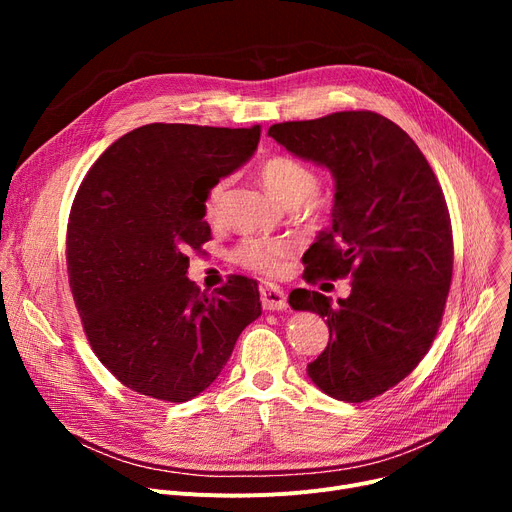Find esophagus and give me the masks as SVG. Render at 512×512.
I'll return each mask as SVG.
<instances>
[{
	"label": "esophagus",
	"instance_id": "obj_1",
	"mask_svg": "<svg viewBox=\"0 0 512 512\" xmlns=\"http://www.w3.org/2000/svg\"><path fill=\"white\" fill-rule=\"evenodd\" d=\"M259 297H261V307L267 311H282L288 307L286 294L274 284H263L259 288Z\"/></svg>",
	"mask_w": 512,
	"mask_h": 512
}]
</instances>
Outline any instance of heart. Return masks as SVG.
Wrapping results in <instances>:
<instances>
[{
	"label": "heart",
	"mask_w": 512,
	"mask_h": 512,
	"mask_svg": "<svg viewBox=\"0 0 512 512\" xmlns=\"http://www.w3.org/2000/svg\"><path fill=\"white\" fill-rule=\"evenodd\" d=\"M259 178L280 203L288 207H299L309 220H319L332 211L334 199L330 193L319 191L317 170L305 159L294 155H270L259 164ZM228 186V178H218L203 197L205 220H215L220 213V203ZM297 253L288 240H270L249 236L240 240L234 249V259L247 270L261 276H282L288 270L290 259Z\"/></svg>",
	"instance_id": "1"
}]
</instances>
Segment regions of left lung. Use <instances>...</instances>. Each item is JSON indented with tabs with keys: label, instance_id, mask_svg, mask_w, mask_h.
Returning <instances> with one entry per match:
<instances>
[{
	"label": "left lung",
	"instance_id": "left-lung-1",
	"mask_svg": "<svg viewBox=\"0 0 512 512\" xmlns=\"http://www.w3.org/2000/svg\"><path fill=\"white\" fill-rule=\"evenodd\" d=\"M267 134L336 180L332 228L305 253L303 278L353 280L338 303L290 292L292 309L315 311L330 328L307 373L332 398L371 400L407 378L442 324L454 257L442 186L409 134L375 112L282 122Z\"/></svg>",
	"mask_w": 512,
	"mask_h": 512
}]
</instances>
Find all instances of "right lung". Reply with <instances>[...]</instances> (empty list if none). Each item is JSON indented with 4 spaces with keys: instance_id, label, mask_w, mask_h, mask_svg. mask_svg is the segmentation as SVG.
Here are the masks:
<instances>
[{
    "instance_id": "1",
    "label": "right lung",
    "mask_w": 512,
    "mask_h": 512,
    "mask_svg": "<svg viewBox=\"0 0 512 512\" xmlns=\"http://www.w3.org/2000/svg\"><path fill=\"white\" fill-rule=\"evenodd\" d=\"M259 137V124H147L107 147L80 182L68 282L93 353L126 388L195 398L261 315L257 282L245 276L211 294L186 278L188 251L211 238L207 188L245 164Z\"/></svg>"
}]
</instances>
